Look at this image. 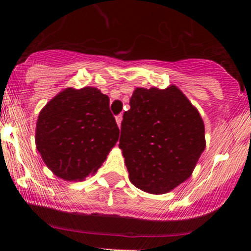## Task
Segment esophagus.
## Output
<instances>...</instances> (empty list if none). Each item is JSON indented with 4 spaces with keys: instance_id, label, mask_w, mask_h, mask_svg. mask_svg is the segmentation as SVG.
I'll list each match as a JSON object with an SVG mask.
<instances>
[{
    "instance_id": "1",
    "label": "esophagus",
    "mask_w": 251,
    "mask_h": 251,
    "mask_svg": "<svg viewBox=\"0 0 251 251\" xmlns=\"http://www.w3.org/2000/svg\"><path fill=\"white\" fill-rule=\"evenodd\" d=\"M121 121H123V114L117 115L116 116V123H117V125H119V127L121 126Z\"/></svg>"
}]
</instances>
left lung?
I'll return each instance as SVG.
<instances>
[{"mask_svg": "<svg viewBox=\"0 0 251 251\" xmlns=\"http://www.w3.org/2000/svg\"><path fill=\"white\" fill-rule=\"evenodd\" d=\"M123 117L119 146L135 186L165 194L190 177L205 149V128L177 87L136 89Z\"/></svg>", "mask_w": 251, "mask_h": 251, "instance_id": "8db88e82", "label": "left lung"}]
</instances>
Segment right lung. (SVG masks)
Masks as SVG:
<instances>
[{"label": "right lung", "mask_w": 251, "mask_h": 251, "mask_svg": "<svg viewBox=\"0 0 251 251\" xmlns=\"http://www.w3.org/2000/svg\"><path fill=\"white\" fill-rule=\"evenodd\" d=\"M110 100L95 87L66 89L38 115L36 148L56 176L83 180L100 168L120 130Z\"/></svg>", "instance_id": "obj_1"}]
</instances>
